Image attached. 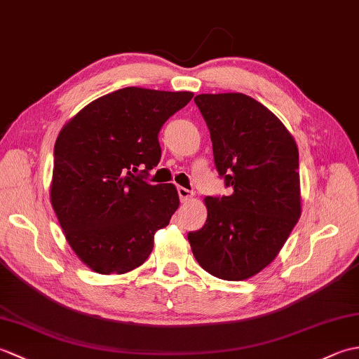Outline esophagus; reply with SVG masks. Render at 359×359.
I'll return each mask as SVG.
<instances>
[{
	"mask_svg": "<svg viewBox=\"0 0 359 359\" xmlns=\"http://www.w3.org/2000/svg\"><path fill=\"white\" fill-rule=\"evenodd\" d=\"M177 193H179V197H180L182 202H187L189 199H193V196H194L193 191H189L188 188H184V187H179Z\"/></svg>",
	"mask_w": 359,
	"mask_h": 359,
	"instance_id": "1",
	"label": "esophagus"
}]
</instances>
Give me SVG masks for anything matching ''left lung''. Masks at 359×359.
<instances>
[{"instance_id":"left-lung-1","label":"left lung","mask_w":359,"mask_h":359,"mask_svg":"<svg viewBox=\"0 0 359 359\" xmlns=\"http://www.w3.org/2000/svg\"><path fill=\"white\" fill-rule=\"evenodd\" d=\"M194 102L231 194L205 197L207 222L188 233L189 245L212 276L245 280L274 261L301 217L297 144L269 108L245 94H199Z\"/></svg>"}]
</instances>
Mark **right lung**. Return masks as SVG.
Wrapping results in <instances>:
<instances>
[{"instance_id": "1", "label": "right lung", "mask_w": 359, "mask_h": 359, "mask_svg": "<svg viewBox=\"0 0 359 359\" xmlns=\"http://www.w3.org/2000/svg\"><path fill=\"white\" fill-rule=\"evenodd\" d=\"M193 93L123 88L86 104L53 148L50 203L74 253L100 274L140 266L179 208L172 184H148L158 131Z\"/></svg>"}]
</instances>
